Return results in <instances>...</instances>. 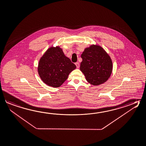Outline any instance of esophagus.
<instances>
[{"instance_id":"1","label":"esophagus","mask_w":146,"mask_h":146,"mask_svg":"<svg viewBox=\"0 0 146 146\" xmlns=\"http://www.w3.org/2000/svg\"><path fill=\"white\" fill-rule=\"evenodd\" d=\"M75 65H76V66L77 68H80V64H79V63H75Z\"/></svg>"}]
</instances>
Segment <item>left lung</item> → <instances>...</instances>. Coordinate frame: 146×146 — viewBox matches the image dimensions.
<instances>
[{
  "mask_svg": "<svg viewBox=\"0 0 146 146\" xmlns=\"http://www.w3.org/2000/svg\"><path fill=\"white\" fill-rule=\"evenodd\" d=\"M80 70L89 83L97 86L110 78L113 64L110 56L98 45H91L85 48L81 55Z\"/></svg>",
  "mask_w": 146,
  "mask_h": 146,
  "instance_id": "left-lung-1",
  "label": "left lung"
}]
</instances>
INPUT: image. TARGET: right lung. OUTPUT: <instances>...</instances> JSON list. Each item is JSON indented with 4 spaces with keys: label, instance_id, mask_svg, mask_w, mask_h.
I'll use <instances>...</instances> for the list:
<instances>
[{
    "label": "right lung",
    "instance_id": "obj_1",
    "mask_svg": "<svg viewBox=\"0 0 146 146\" xmlns=\"http://www.w3.org/2000/svg\"><path fill=\"white\" fill-rule=\"evenodd\" d=\"M76 68L66 57L59 46L49 48L39 61V76L48 86L57 88L62 85L68 75Z\"/></svg>",
    "mask_w": 146,
    "mask_h": 146
}]
</instances>
